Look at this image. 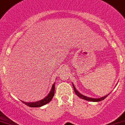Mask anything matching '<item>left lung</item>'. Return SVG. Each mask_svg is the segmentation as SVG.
I'll list each match as a JSON object with an SVG mask.
<instances>
[{"label":"left lung","mask_w":125,"mask_h":125,"mask_svg":"<svg viewBox=\"0 0 125 125\" xmlns=\"http://www.w3.org/2000/svg\"><path fill=\"white\" fill-rule=\"evenodd\" d=\"M73 89H74V93H75V94H76L80 98H81V99H84L86 100V101H91V102H99V101H103L104 99H105L106 97H107V96H108V95H105V96L103 97H101V98H98V99H94V98H91V97H86V96H84V95H82L81 94H80V93H79L78 91L76 89L75 87H74V86L73 85Z\"/></svg>","instance_id":"8db88e82"}]
</instances>
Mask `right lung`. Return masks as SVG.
I'll use <instances>...</instances> for the list:
<instances>
[{
    "mask_svg": "<svg viewBox=\"0 0 125 125\" xmlns=\"http://www.w3.org/2000/svg\"><path fill=\"white\" fill-rule=\"evenodd\" d=\"M54 94H55V83L52 85V89H51L49 94L47 95V96L45 97L44 99H43L42 100H41V101H37V102H23V101H22V102H23L24 104L29 106V107H41V106L47 104V103L51 102V100H52V98H53V95H54Z\"/></svg>",
    "mask_w": 125,
    "mask_h": 125,
    "instance_id": "1",
    "label": "right lung"
}]
</instances>
